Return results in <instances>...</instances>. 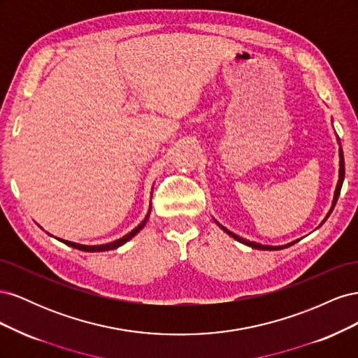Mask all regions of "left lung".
<instances>
[{
  "label": "left lung",
  "instance_id": "1",
  "mask_svg": "<svg viewBox=\"0 0 358 358\" xmlns=\"http://www.w3.org/2000/svg\"><path fill=\"white\" fill-rule=\"evenodd\" d=\"M336 140H338V145H339V179H338V183H336V189H334V196H333V201H331V208H330V210L327 212V215H326V218L322 220V222L317 227V229H320V227L327 221V218L330 216V213L333 212V209H334V206H336V203H338V199H339V196H341V189H342V183H343V179H345V161H343V150H342V146H341V138L336 136ZM213 221L216 222V225L220 227L221 230H224L227 234L229 236H231L233 239H236L237 242H241V243H243V245H246V246H249V248H252V249H262V251H278V249H285V248H288V246H291V245H294V243H297L300 239H297V241H292V242H289V243H287V245H279V246H272V245H262V243H257V242H251V241H246V239H243V237H241V236H237V234H234L233 231H230L229 229H225L224 225H221L218 221H216L215 218H213Z\"/></svg>",
  "mask_w": 358,
  "mask_h": 358
}]
</instances>
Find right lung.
Wrapping results in <instances>:
<instances>
[{
  "mask_svg": "<svg viewBox=\"0 0 358 358\" xmlns=\"http://www.w3.org/2000/svg\"><path fill=\"white\" fill-rule=\"evenodd\" d=\"M152 191H154V188H152ZM150 197H152V192H150ZM150 209H152V203H149V210H148V213H146V216H145V220H143L142 222H140V224L136 227V229H133L131 231L127 233L125 236H122L121 239H116V241L109 242V243H104V245H82V243H76V242L59 239V237H55V239H58L59 242L66 243V245H69V246H71V248L80 249V251H85V252H103V251H110V249H116V248H119V246L125 245L128 241H131L133 237H134L140 230L143 229V227H145L146 222H148V220H149ZM48 234H49V233H48ZM49 236H52V234H49ZM52 237H53V236H52Z\"/></svg>",
  "mask_w": 358,
  "mask_h": 358,
  "instance_id": "obj_1",
  "label": "right lung"
}]
</instances>
